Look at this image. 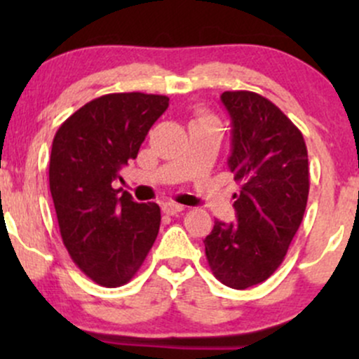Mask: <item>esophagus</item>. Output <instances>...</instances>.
I'll use <instances>...</instances> for the list:
<instances>
[{
  "mask_svg": "<svg viewBox=\"0 0 359 359\" xmlns=\"http://www.w3.org/2000/svg\"><path fill=\"white\" fill-rule=\"evenodd\" d=\"M162 211L168 214V216H174V214H179L184 211V205H180L177 203H170V201H168V203L162 204Z\"/></svg>",
  "mask_w": 359,
  "mask_h": 359,
  "instance_id": "34e87169",
  "label": "esophagus"
}]
</instances>
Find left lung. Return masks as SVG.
<instances>
[{
    "instance_id": "left-lung-1",
    "label": "left lung",
    "mask_w": 359,
    "mask_h": 359,
    "mask_svg": "<svg viewBox=\"0 0 359 359\" xmlns=\"http://www.w3.org/2000/svg\"><path fill=\"white\" fill-rule=\"evenodd\" d=\"M221 101L231 118L229 170L238 222L216 221L205 236L214 277L245 290L282 265L297 233L309 196V158L302 133L273 102L251 90H226Z\"/></svg>"
}]
</instances>
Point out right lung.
<instances>
[{"label": "right lung", "mask_w": 359, "mask_h": 359, "mask_svg": "<svg viewBox=\"0 0 359 359\" xmlns=\"http://www.w3.org/2000/svg\"><path fill=\"white\" fill-rule=\"evenodd\" d=\"M167 108L160 94H106L77 109L53 137L48 182L62 241L97 285L130 282L156 240L158 204L135 203L111 184Z\"/></svg>", "instance_id": "obj_1"}]
</instances>
